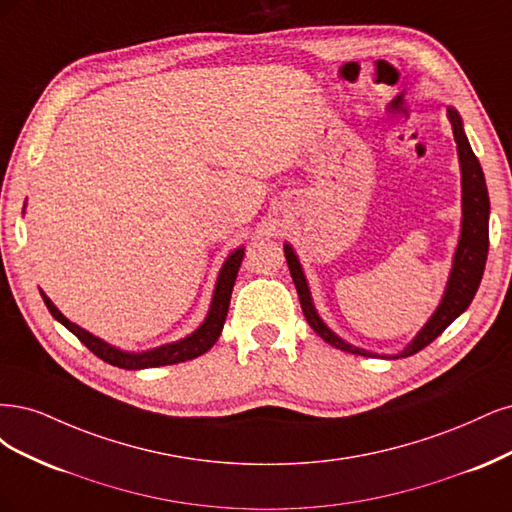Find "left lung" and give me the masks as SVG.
<instances>
[{
  "instance_id": "left-lung-1",
  "label": "left lung",
  "mask_w": 512,
  "mask_h": 512,
  "mask_svg": "<svg viewBox=\"0 0 512 512\" xmlns=\"http://www.w3.org/2000/svg\"><path fill=\"white\" fill-rule=\"evenodd\" d=\"M449 119L453 125V136L457 144V157H459V172H461V229H459V240L455 246V255L451 261V272L447 278V287H444L442 300L432 312V317L419 329L417 336L412 338L400 353L393 355H381L372 353L366 349H359V346L342 340L332 327H329L319 310L312 302V293L308 287V280L304 274L302 263L298 259V253L293 251V246L285 242V257L289 263V272L298 289L300 304L304 310V317L308 325L315 329V332L327 342L336 346V349L353 355H364V357H383V359H398L408 357L412 353L421 351L423 346L436 340L444 329H447L461 312H464L472 298L476 295L478 285H481V278L485 272V261L489 251V193L485 185V174L481 163H478L476 155L472 153V146L466 138L464 121H461L459 112L455 108H449Z\"/></svg>"
}]
</instances>
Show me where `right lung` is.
<instances>
[{
	"mask_svg": "<svg viewBox=\"0 0 512 512\" xmlns=\"http://www.w3.org/2000/svg\"><path fill=\"white\" fill-rule=\"evenodd\" d=\"M244 259V246H238V249L229 255L223 266L219 270L217 283H214V291H212V300H210V308L206 312L204 321L200 323V327L193 329V332L185 338H180L176 342L170 344H161L155 346V349L148 351H123L119 346H114L106 340H102L100 336H93L87 329H82L80 325L72 323L63 312L51 302V298L40 289L42 300L48 308V312L63 325L68 327L70 332L87 346L91 353H95L100 359H104L106 364L117 366V368H125V370H144V368H157V366H172V364H180V361H189L204 355L210 346L219 340L221 332H223V323L227 317L229 310V300H232V291H234V283L236 276L240 270V263Z\"/></svg>",
	"mask_w": 512,
	"mask_h": 512,
	"instance_id": "1",
	"label": "right lung"
}]
</instances>
